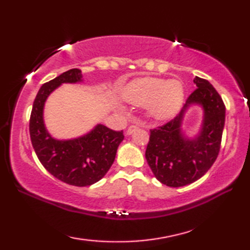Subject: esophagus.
I'll return each instance as SVG.
<instances>
[{
	"label": "esophagus",
	"mask_w": 250,
	"mask_h": 250,
	"mask_svg": "<svg viewBox=\"0 0 250 250\" xmlns=\"http://www.w3.org/2000/svg\"><path fill=\"white\" fill-rule=\"evenodd\" d=\"M137 128H139V125H131L128 128V130H126V134H128V135L132 134Z\"/></svg>",
	"instance_id": "34e87169"
}]
</instances>
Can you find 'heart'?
<instances>
[{
    "mask_svg": "<svg viewBox=\"0 0 250 250\" xmlns=\"http://www.w3.org/2000/svg\"><path fill=\"white\" fill-rule=\"evenodd\" d=\"M125 101L137 106L148 104V110L156 119H168L179 110L185 99L183 83L178 79L166 81L159 77H141L126 83L121 91Z\"/></svg>",
    "mask_w": 250,
    "mask_h": 250,
    "instance_id": "heart-1",
    "label": "heart"
}]
</instances>
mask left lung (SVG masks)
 Returning a JSON list of instances; mask_svg holds the SVG:
<instances>
[{
    "mask_svg": "<svg viewBox=\"0 0 250 250\" xmlns=\"http://www.w3.org/2000/svg\"><path fill=\"white\" fill-rule=\"evenodd\" d=\"M193 82L198 88L186 100L182 111L167 124L150 129L146 160L156 178L168 187H183L201 178L213 166L220 150L225 103L208 81L196 76ZM192 104L204 107V125L198 139L185 140L180 125L185 109Z\"/></svg>",
    "mask_w": 250,
    "mask_h": 250,
    "instance_id": "obj_1",
    "label": "left lung"
}]
</instances>
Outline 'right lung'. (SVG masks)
<instances>
[{"instance_id": "1", "label": "right lung", "mask_w": 250, "mask_h": 250, "mask_svg": "<svg viewBox=\"0 0 250 250\" xmlns=\"http://www.w3.org/2000/svg\"><path fill=\"white\" fill-rule=\"evenodd\" d=\"M82 72L72 68L45 83L37 92L30 116V137L35 153L51 175L68 185L84 187L99 182L115 161L124 131L99 125L83 137L57 141L46 131L43 108L47 97L63 83L82 82Z\"/></svg>"}]
</instances>
